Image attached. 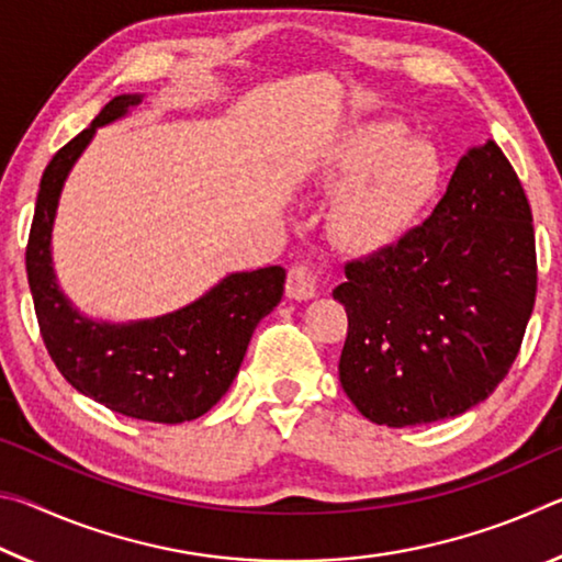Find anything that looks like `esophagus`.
<instances>
[{"label": "esophagus", "mask_w": 562, "mask_h": 562, "mask_svg": "<svg viewBox=\"0 0 562 562\" xmlns=\"http://www.w3.org/2000/svg\"><path fill=\"white\" fill-rule=\"evenodd\" d=\"M288 294L292 300H312L317 294V270L307 262L292 265L288 272Z\"/></svg>", "instance_id": "1"}]
</instances>
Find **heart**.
<instances>
[{
    "label": "heart",
    "instance_id": "1",
    "mask_svg": "<svg viewBox=\"0 0 562 562\" xmlns=\"http://www.w3.org/2000/svg\"><path fill=\"white\" fill-rule=\"evenodd\" d=\"M439 156L396 121L351 128L331 150L325 180L339 186L331 233L357 252L394 243L416 223L439 186Z\"/></svg>",
    "mask_w": 562,
    "mask_h": 562
}]
</instances>
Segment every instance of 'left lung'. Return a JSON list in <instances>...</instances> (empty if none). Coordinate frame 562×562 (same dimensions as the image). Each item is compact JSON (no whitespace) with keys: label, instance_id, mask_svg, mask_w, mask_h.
Masks as SVG:
<instances>
[{"label":"left lung","instance_id":"1","mask_svg":"<svg viewBox=\"0 0 562 562\" xmlns=\"http://www.w3.org/2000/svg\"><path fill=\"white\" fill-rule=\"evenodd\" d=\"M339 382L361 416L404 429L488 398L518 357L538 290L532 213L488 140L394 245L345 265Z\"/></svg>","mask_w":562,"mask_h":562}]
</instances>
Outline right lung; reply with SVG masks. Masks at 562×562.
Returning <instances> with one entry per match:
<instances>
[{
  "mask_svg": "<svg viewBox=\"0 0 562 562\" xmlns=\"http://www.w3.org/2000/svg\"><path fill=\"white\" fill-rule=\"evenodd\" d=\"M138 103V93L111 99L49 160L26 243V278L46 351L76 392L140 422L180 424L211 412L231 389L255 327L282 300L284 270L272 265L227 274L173 315L128 325L93 322L71 307L52 268V227L64 180L97 128Z\"/></svg>",
  "mask_w": 562,
  "mask_h": 562,
  "instance_id": "obj_1",
  "label": "right lung"
}]
</instances>
